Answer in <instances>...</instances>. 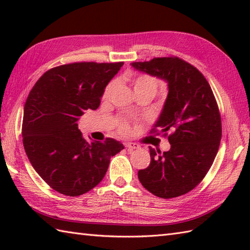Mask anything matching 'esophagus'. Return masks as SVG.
<instances>
[{"instance_id": "obj_1", "label": "esophagus", "mask_w": 250, "mask_h": 250, "mask_svg": "<svg viewBox=\"0 0 250 250\" xmlns=\"http://www.w3.org/2000/svg\"><path fill=\"white\" fill-rule=\"evenodd\" d=\"M125 148H128L129 150H133V149H137V148H140L139 144H136V143H132V142L125 143Z\"/></svg>"}]
</instances>
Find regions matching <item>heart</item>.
Instances as JSON below:
<instances>
[{
    "mask_svg": "<svg viewBox=\"0 0 250 250\" xmlns=\"http://www.w3.org/2000/svg\"><path fill=\"white\" fill-rule=\"evenodd\" d=\"M132 86H133L134 92L140 93V92H148L155 95L158 91L159 88V82L156 77L151 75H147V74H140V75H136L133 81H132ZM114 89V83H109L107 86L105 87L102 99L103 100H108L111 92H113ZM118 131L121 134H128L130 132V124L126 120H120L118 124Z\"/></svg>",
    "mask_w": 250,
    "mask_h": 250,
    "instance_id": "1",
    "label": "heart"
}]
</instances>
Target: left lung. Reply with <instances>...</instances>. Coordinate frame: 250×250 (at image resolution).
<instances>
[{"label":"left lung","instance_id":"obj_1","mask_svg":"<svg viewBox=\"0 0 250 250\" xmlns=\"http://www.w3.org/2000/svg\"><path fill=\"white\" fill-rule=\"evenodd\" d=\"M136 70L167 82L168 94L150 134L167 137L171 149L150 150V164L139 171L149 192L162 199L188 193L213 164L221 140L218 104L203 74L178 57L132 62Z\"/></svg>","mask_w":250,"mask_h":250}]
</instances>
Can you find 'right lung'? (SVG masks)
<instances>
[{"label": "right lung", "mask_w": 250, "mask_h": 250, "mask_svg": "<svg viewBox=\"0 0 250 250\" xmlns=\"http://www.w3.org/2000/svg\"><path fill=\"white\" fill-rule=\"evenodd\" d=\"M124 62H74L45 72L24 104L22 143L37 174L57 192L78 196L105 176L110 157L124 149L114 139L91 144L77 121L97 109L105 87Z\"/></svg>", "instance_id": "add662e5"}]
</instances>
